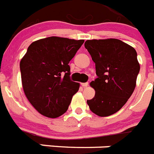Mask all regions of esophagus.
Masks as SVG:
<instances>
[{"instance_id": "34e87169", "label": "esophagus", "mask_w": 154, "mask_h": 154, "mask_svg": "<svg viewBox=\"0 0 154 154\" xmlns=\"http://www.w3.org/2000/svg\"><path fill=\"white\" fill-rule=\"evenodd\" d=\"M81 85L82 87H87L88 85H89V83L88 82H83V83H81Z\"/></svg>"}]
</instances>
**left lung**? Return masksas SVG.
Listing matches in <instances>:
<instances>
[{
	"label": "left lung",
	"mask_w": 154,
	"mask_h": 154,
	"mask_svg": "<svg viewBox=\"0 0 154 154\" xmlns=\"http://www.w3.org/2000/svg\"><path fill=\"white\" fill-rule=\"evenodd\" d=\"M85 48L96 64L98 78L91 82L95 96L87 100L89 109L99 116L118 112L135 89L140 64L132 46L119 39H93Z\"/></svg>",
	"instance_id": "obj_1"
}]
</instances>
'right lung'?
Listing matches in <instances>:
<instances>
[{
	"label": "right lung",
	"instance_id": "right-lung-1",
	"mask_svg": "<svg viewBox=\"0 0 154 154\" xmlns=\"http://www.w3.org/2000/svg\"><path fill=\"white\" fill-rule=\"evenodd\" d=\"M83 43L84 40L48 37L32 42L21 58L24 94L42 115L57 118L67 111L80 85L70 80L69 63Z\"/></svg>",
	"mask_w": 154,
	"mask_h": 154
}]
</instances>
